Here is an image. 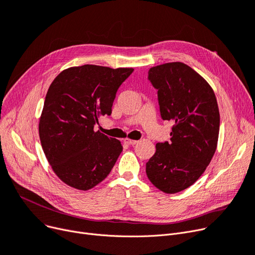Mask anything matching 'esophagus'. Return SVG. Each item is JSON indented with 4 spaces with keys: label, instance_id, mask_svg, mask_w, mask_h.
Listing matches in <instances>:
<instances>
[{
    "label": "esophagus",
    "instance_id": "esophagus-1",
    "mask_svg": "<svg viewBox=\"0 0 255 255\" xmlns=\"http://www.w3.org/2000/svg\"><path fill=\"white\" fill-rule=\"evenodd\" d=\"M124 142H125V143H128V144H130V145H133V144H136L138 141H137V140H134V139L125 138V139H124Z\"/></svg>",
    "mask_w": 255,
    "mask_h": 255
}]
</instances>
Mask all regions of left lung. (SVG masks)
Wrapping results in <instances>:
<instances>
[{"label":"left lung","mask_w":255,"mask_h":255,"mask_svg":"<svg viewBox=\"0 0 255 255\" xmlns=\"http://www.w3.org/2000/svg\"><path fill=\"white\" fill-rule=\"evenodd\" d=\"M148 78L158 90L161 118L175 125L170 141L156 144L145 172L156 188L173 194L194 184L216 152L218 104L207 80L184 63L152 67Z\"/></svg>","instance_id":"1"}]
</instances>
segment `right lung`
<instances>
[{"label":"right lung","instance_id":"right-lung-1","mask_svg":"<svg viewBox=\"0 0 255 255\" xmlns=\"http://www.w3.org/2000/svg\"><path fill=\"white\" fill-rule=\"evenodd\" d=\"M133 70L70 67L49 86L39 137L48 163L65 184L86 191L109 176L123 146L94 126L101 116H111L117 91Z\"/></svg>","mask_w":255,"mask_h":255}]
</instances>
